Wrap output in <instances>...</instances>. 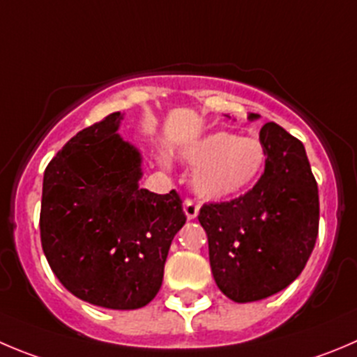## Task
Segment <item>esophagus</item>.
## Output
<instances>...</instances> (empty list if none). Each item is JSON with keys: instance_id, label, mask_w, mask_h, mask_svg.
Here are the masks:
<instances>
[{"instance_id": "obj_1", "label": "esophagus", "mask_w": 357, "mask_h": 357, "mask_svg": "<svg viewBox=\"0 0 357 357\" xmlns=\"http://www.w3.org/2000/svg\"><path fill=\"white\" fill-rule=\"evenodd\" d=\"M184 212H185V217H188L189 220L196 219V217H198V212H199L198 203L192 202V199H185V202H184Z\"/></svg>"}]
</instances>
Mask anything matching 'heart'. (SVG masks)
<instances>
[{
	"label": "heart",
	"instance_id": "b5f03b06",
	"mask_svg": "<svg viewBox=\"0 0 357 357\" xmlns=\"http://www.w3.org/2000/svg\"><path fill=\"white\" fill-rule=\"evenodd\" d=\"M185 162L198 166L192 188L210 202L233 198L252 188L266 165V149L257 138L215 131L191 142L178 152Z\"/></svg>",
	"mask_w": 357,
	"mask_h": 357
}]
</instances>
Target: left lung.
I'll list each match as a JSON object with an SVG mask.
<instances>
[{"mask_svg":"<svg viewBox=\"0 0 357 357\" xmlns=\"http://www.w3.org/2000/svg\"><path fill=\"white\" fill-rule=\"evenodd\" d=\"M259 142L266 165L256 185L231 202L203 205L198 215L217 287L236 303L286 289L319 233L317 182L303 144L275 122L261 128Z\"/></svg>","mask_w":357,"mask_h":357,"instance_id":"obj_1","label":"left lung"}]
</instances>
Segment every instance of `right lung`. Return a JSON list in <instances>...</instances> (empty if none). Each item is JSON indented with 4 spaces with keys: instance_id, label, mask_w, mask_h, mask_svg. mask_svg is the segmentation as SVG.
<instances>
[{
    "instance_id": "1",
    "label": "right lung",
    "mask_w": 357,
    "mask_h": 357,
    "mask_svg": "<svg viewBox=\"0 0 357 357\" xmlns=\"http://www.w3.org/2000/svg\"><path fill=\"white\" fill-rule=\"evenodd\" d=\"M121 119L115 112L82 130L49 162L40 236L54 275L71 294L135 310L158 294L185 213L176 191L138 188L142 155L117 133Z\"/></svg>"
}]
</instances>
